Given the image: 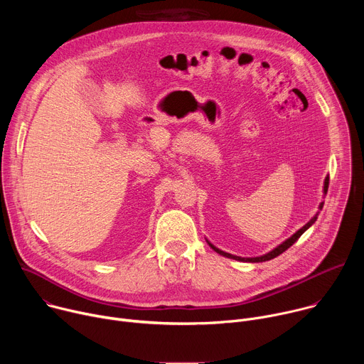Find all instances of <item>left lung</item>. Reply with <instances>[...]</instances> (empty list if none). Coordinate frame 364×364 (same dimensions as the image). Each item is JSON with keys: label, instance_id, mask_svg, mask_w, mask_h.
I'll return each instance as SVG.
<instances>
[{"label": "left lung", "instance_id": "1", "mask_svg": "<svg viewBox=\"0 0 364 364\" xmlns=\"http://www.w3.org/2000/svg\"><path fill=\"white\" fill-rule=\"evenodd\" d=\"M328 181H330V178L327 177L326 178V181H324V193L327 194V190H328ZM323 205H324V203H321L320 204V209H323ZM316 220H317V216H314L313 219H311L304 228H301L295 235H292L289 239H287L282 245H279L278 247H275L274 250H271L269 253H267V255H264V256H259V257H240V256H235V255H230V253H226V252H223V250H220V249H218L216 246H213L212 243H209L218 253H220V255H223V256H226V257H230V259H236V261H243V262H265V261H271V259H274V257H277V256H279L282 252H285L288 247H291L299 237H301V235L311 226L313 223H316Z\"/></svg>", "mask_w": 364, "mask_h": 364}]
</instances>
